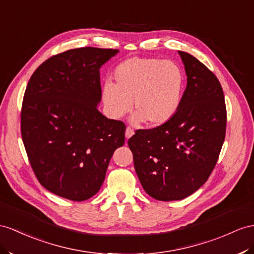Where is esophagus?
I'll use <instances>...</instances> for the list:
<instances>
[{"mask_svg":"<svg viewBox=\"0 0 254 254\" xmlns=\"http://www.w3.org/2000/svg\"><path fill=\"white\" fill-rule=\"evenodd\" d=\"M133 135H134V129L131 128V127H127V129H126V138L127 139L131 138Z\"/></svg>","mask_w":254,"mask_h":254,"instance_id":"1","label":"esophagus"}]
</instances>
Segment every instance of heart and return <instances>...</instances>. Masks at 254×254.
<instances>
[{"label": "heart", "instance_id": "heart-1", "mask_svg": "<svg viewBox=\"0 0 254 254\" xmlns=\"http://www.w3.org/2000/svg\"><path fill=\"white\" fill-rule=\"evenodd\" d=\"M114 80L115 84L106 82L102 90L110 118H122L134 101V125L147 121L149 126H161L173 118L183 101L184 74L172 61L132 58L116 67Z\"/></svg>", "mask_w": 254, "mask_h": 254}]
</instances>
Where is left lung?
<instances>
[{
    "label": "left lung",
    "instance_id": "8db88e82",
    "mask_svg": "<svg viewBox=\"0 0 254 254\" xmlns=\"http://www.w3.org/2000/svg\"><path fill=\"white\" fill-rule=\"evenodd\" d=\"M178 54L187 88L177 113L160 127L138 129L127 141L142 188L163 201L186 198L206 183L225 137L226 109L218 78L190 54Z\"/></svg>",
    "mask_w": 254,
    "mask_h": 254
}]
</instances>
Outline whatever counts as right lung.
Listing matches in <instances>:
<instances>
[{
    "instance_id": "obj_1",
    "label": "right lung",
    "mask_w": 254,
    "mask_h": 254,
    "mask_svg": "<svg viewBox=\"0 0 254 254\" xmlns=\"http://www.w3.org/2000/svg\"><path fill=\"white\" fill-rule=\"evenodd\" d=\"M119 50L83 47L51 57L37 67L25 89L21 135L41 185L75 201L99 192L126 126L108 119L100 68Z\"/></svg>"
}]
</instances>
